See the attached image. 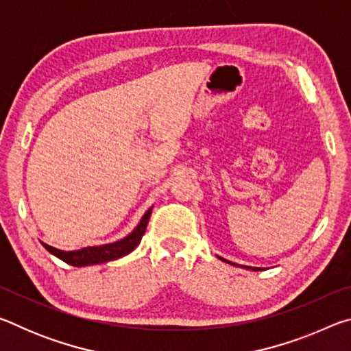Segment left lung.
Returning <instances> with one entry per match:
<instances>
[{"label":"left lung","mask_w":351,"mask_h":351,"mask_svg":"<svg viewBox=\"0 0 351 351\" xmlns=\"http://www.w3.org/2000/svg\"><path fill=\"white\" fill-rule=\"evenodd\" d=\"M218 258H221V257H218ZM223 261H226V263H230V261L229 260H224V258H221ZM230 265H234V263H230ZM245 268H247V266H245ZM247 269H252V271H260V268H252V266H251V268H247Z\"/></svg>","instance_id":"left-lung-1"}]
</instances>
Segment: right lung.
<instances>
[{
    "instance_id": "right-lung-1",
    "label": "right lung",
    "mask_w": 351,
    "mask_h": 351,
    "mask_svg": "<svg viewBox=\"0 0 351 351\" xmlns=\"http://www.w3.org/2000/svg\"><path fill=\"white\" fill-rule=\"evenodd\" d=\"M152 209L153 207H150V209L145 212V215L142 217L138 228H136L132 234L116 243H110V245H104V246L83 247V249H79V251H69V252L60 251V249L52 247L49 245H46V243H43V246L47 252L56 255V257L63 260L64 263H68L71 266L97 265V263H105V261H110V260L121 258L123 255L132 252L133 249H136V246L141 243L142 235L145 234L148 219H150V215H152Z\"/></svg>"
}]
</instances>
